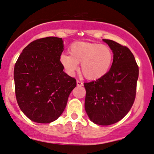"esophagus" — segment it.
<instances>
[{
	"label": "esophagus",
	"instance_id": "1",
	"mask_svg": "<svg viewBox=\"0 0 154 154\" xmlns=\"http://www.w3.org/2000/svg\"><path fill=\"white\" fill-rule=\"evenodd\" d=\"M77 85L78 86H82L83 85V83L81 81H80V80H77Z\"/></svg>",
	"mask_w": 154,
	"mask_h": 154
}]
</instances>
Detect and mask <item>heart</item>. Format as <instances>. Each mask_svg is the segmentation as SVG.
<instances>
[{
  "instance_id": "heart-1",
  "label": "heart",
  "mask_w": 154,
  "mask_h": 154,
  "mask_svg": "<svg viewBox=\"0 0 154 154\" xmlns=\"http://www.w3.org/2000/svg\"><path fill=\"white\" fill-rule=\"evenodd\" d=\"M69 54L60 57V62L66 73L73 75L81 63L80 72L86 79L97 80L109 70L113 60V53L109 46L97 43L77 42L70 46Z\"/></svg>"
}]
</instances>
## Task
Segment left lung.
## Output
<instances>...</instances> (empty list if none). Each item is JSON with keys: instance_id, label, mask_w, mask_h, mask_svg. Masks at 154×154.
<instances>
[{"instance_id": "1", "label": "left lung", "mask_w": 154, "mask_h": 154, "mask_svg": "<svg viewBox=\"0 0 154 154\" xmlns=\"http://www.w3.org/2000/svg\"><path fill=\"white\" fill-rule=\"evenodd\" d=\"M113 53L109 71L100 78L85 83V109L96 125L107 126L122 120L134 103L139 67L130 50L103 39Z\"/></svg>"}]
</instances>
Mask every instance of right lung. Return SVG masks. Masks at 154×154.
Masks as SVG:
<instances>
[{"label": "right lung", "mask_w": 154, "mask_h": 154, "mask_svg": "<svg viewBox=\"0 0 154 154\" xmlns=\"http://www.w3.org/2000/svg\"><path fill=\"white\" fill-rule=\"evenodd\" d=\"M62 38H38L24 48L14 68L16 100L31 121L48 124L57 120L66 108L76 80L63 71L60 62Z\"/></svg>", "instance_id": "add662e5"}]
</instances>
